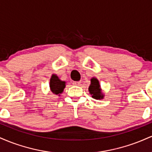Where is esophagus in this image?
I'll return each mask as SVG.
<instances>
[{"label":"esophagus","instance_id":"1","mask_svg":"<svg viewBox=\"0 0 152 152\" xmlns=\"http://www.w3.org/2000/svg\"><path fill=\"white\" fill-rule=\"evenodd\" d=\"M73 84H74V86H79V85L81 84V81H74L73 82Z\"/></svg>","mask_w":152,"mask_h":152}]
</instances>
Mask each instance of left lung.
<instances>
[{"mask_svg": "<svg viewBox=\"0 0 152 152\" xmlns=\"http://www.w3.org/2000/svg\"><path fill=\"white\" fill-rule=\"evenodd\" d=\"M91 95H92V97L95 99H102L104 97V95L101 92L100 85L99 82L96 78H93L91 80V85L88 88Z\"/></svg>", "mask_w": 152, "mask_h": 152, "instance_id": "left-lung-1", "label": "left lung"}]
</instances>
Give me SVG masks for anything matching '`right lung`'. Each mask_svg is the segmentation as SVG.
Returning a JSON list of instances; mask_svg holds the SVG:
<instances>
[{
    "instance_id": "add662e5",
    "label": "right lung",
    "mask_w": 152,
    "mask_h": 152,
    "mask_svg": "<svg viewBox=\"0 0 152 152\" xmlns=\"http://www.w3.org/2000/svg\"><path fill=\"white\" fill-rule=\"evenodd\" d=\"M65 83V81H61L56 75H52L51 78L50 80V90L56 95L61 94L66 86Z\"/></svg>"
}]
</instances>
